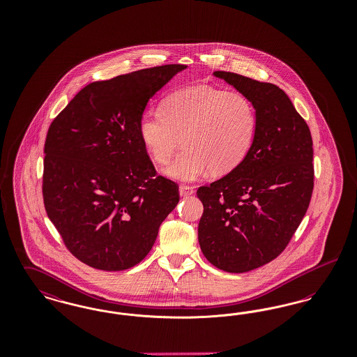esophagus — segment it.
<instances>
[{
  "instance_id": "34e87169",
  "label": "esophagus",
  "mask_w": 357,
  "mask_h": 357,
  "mask_svg": "<svg viewBox=\"0 0 357 357\" xmlns=\"http://www.w3.org/2000/svg\"><path fill=\"white\" fill-rule=\"evenodd\" d=\"M179 194L181 197H188L194 194V187L187 186V185H181L179 186Z\"/></svg>"
}]
</instances>
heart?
<instances>
[{
    "mask_svg": "<svg viewBox=\"0 0 357 357\" xmlns=\"http://www.w3.org/2000/svg\"><path fill=\"white\" fill-rule=\"evenodd\" d=\"M257 132L253 102L238 91L213 85L186 86L172 92L162 111H147L139 120V136L155 163L163 165L178 149L165 175L192 182L210 170L226 175L248 158Z\"/></svg>",
    "mask_w": 357,
    "mask_h": 357,
    "instance_id": "1",
    "label": "heart"
}]
</instances>
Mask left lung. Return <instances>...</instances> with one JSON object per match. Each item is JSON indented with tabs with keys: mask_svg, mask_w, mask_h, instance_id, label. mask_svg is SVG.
<instances>
[{
	"mask_svg": "<svg viewBox=\"0 0 357 357\" xmlns=\"http://www.w3.org/2000/svg\"><path fill=\"white\" fill-rule=\"evenodd\" d=\"M214 76L253 102L257 132L241 166L197 190L204 204L198 241L215 268L249 272L281 255L305 215L314 185L313 142L280 86L225 70Z\"/></svg>",
	"mask_w": 357,
	"mask_h": 357,
	"instance_id": "left-lung-1",
	"label": "left lung"
}]
</instances>
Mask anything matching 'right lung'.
Masks as SVG:
<instances>
[{
	"instance_id": "1",
	"label": "right lung",
	"mask_w": 357,
	"mask_h": 357,
	"mask_svg": "<svg viewBox=\"0 0 357 357\" xmlns=\"http://www.w3.org/2000/svg\"><path fill=\"white\" fill-rule=\"evenodd\" d=\"M185 68L169 64L91 83L52 121L44 206L66 248L91 268L135 266L179 202L178 185L153 167L139 120L150 98Z\"/></svg>"
}]
</instances>
